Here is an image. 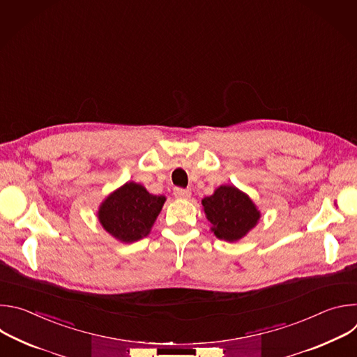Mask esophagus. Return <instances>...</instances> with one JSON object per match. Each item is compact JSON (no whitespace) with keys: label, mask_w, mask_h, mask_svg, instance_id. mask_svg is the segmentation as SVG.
Wrapping results in <instances>:
<instances>
[{"label":"esophagus","mask_w":357,"mask_h":357,"mask_svg":"<svg viewBox=\"0 0 357 357\" xmlns=\"http://www.w3.org/2000/svg\"><path fill=\"white\" fill-rule=\"evenodd\" d=\"M174 195H175V197H178V199H189V197H190V195H192V192H190L189 189L176 188V189H175V192H174Z\"/></svg>","instance_id":"esophagus-1"}]
</instances>
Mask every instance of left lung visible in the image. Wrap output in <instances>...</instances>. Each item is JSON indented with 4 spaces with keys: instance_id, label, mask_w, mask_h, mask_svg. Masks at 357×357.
I'll return each mask as SVG.
<instances>
[{
    "instance_id": "8db88e82",
    "label": "left lung",
    "mask_w": 357,
    "mask_h": 357,
    "mask_svg": "<svg viewBox=\"0 0 357 357\" xmlns=\"http://www.w3.org/2000/svg\"><path fill=\"white\" fill-rule=\"evenodd\" d=\"M203 212L211 222L213 234L234 243L257 226L261 212L251 197L234 185H222L213 195L202 200Z\"/></svg>"
}]
</instances>
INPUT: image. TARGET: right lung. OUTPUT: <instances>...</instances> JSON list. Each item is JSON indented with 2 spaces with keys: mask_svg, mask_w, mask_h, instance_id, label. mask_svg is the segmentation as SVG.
Wrapping results in <instances>:
<instances>
[{
  "mask_svg": "<svg viewBox=\"0 0 357 357\" xmlns=\"http://www.w3.org/2000/svg\"><path fill=\"white\" fill-rule=\"evenodd\" d=\"M165 200V196L149 193L141 183L126 182L100 203L97 219L117 241L134 243L151 233Z\"/></svg>",
  "mask_w": 357,
  "mask_h": 357,
  "instance_id": "add662e5",
  "label": "right lung"
}]
</instances>
